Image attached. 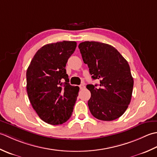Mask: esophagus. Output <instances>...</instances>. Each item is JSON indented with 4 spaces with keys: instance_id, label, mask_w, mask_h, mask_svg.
Returning <instances> with one entry per match:
<instances>
[{
    "instance_id": "1",
    "label": "esophagus",
    "mask_w": 157,
    "mask_h": 157,
    "mask_svg": "<svg viewBox=\"0 0 157 157\" xmlns=\"http://www.w3.org/2000/svg\"><path fill=\"white\" fill-rule=\"evenodd\" d=\"M79 88H80V89H81L82 90V89H84L85 88V86L84 84H81L79 85Z\"/></svg>"
}]
</instances>
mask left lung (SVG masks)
Masks as SVG:
<instances>
[{"instance_id":"8db88e82","label":"left lung","mask_w":157,"mask_h":157,"mask_svg":"<svg viewBox=\"0 0 157 157\" xmlns=\"http://www.w3.org/2000/svg\"><path fill=\"white\" fill-rule=\"evenodd\" d=\"M83 62L87 64L97 85H87L91 92L89 110L96 119L110 121L122 116L132 99L133 78L129 63L110 44L85 41L79 44Z\"/></svg>"}]
</instances>
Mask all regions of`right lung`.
<instances>
[{
  "instance_id": "add662e5",
  "label": "right lung",
  "mask_w": 157,
  "mask_h": 157,
  "mask_svg": "<svg viewBox=\"0 0 157 157\" xmlns=\"http://www.w3.org/2000/svg\"><path fill=\"white\" fill-rule=\"evenodd\" d=\"M76 47L75 41L45 44L27 69L26 89L32 106L48 124H62L72 114L79 87L69 84L66 65Z\"/></svg>"
}]
</instances>
